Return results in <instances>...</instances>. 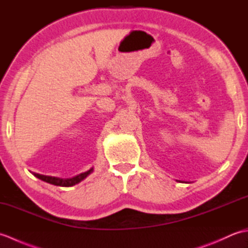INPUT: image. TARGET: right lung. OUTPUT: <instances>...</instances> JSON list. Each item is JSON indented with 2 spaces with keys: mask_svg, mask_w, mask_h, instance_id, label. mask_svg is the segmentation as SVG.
Returning a JSON list of instances; mask_svg holds the SVG:
<instances>
[{
  "mask_svg": "<svg viewBox=\"0 0 248 248\" xmlns=\"http://www.w3.org/2000/svg\"><path fill=\"white\" fill-rule=\"evenodd\" d=\"M93 172V168L91 170L85 171V172H82L80 175H78L76 177H72V178H67V179H62V178H57V177H51V176H45V175H40V173H36L33 172V175L35 177H37L40 180H43L45 182H48L50 184H53V186H75V184L81 182L82 180H84L89 173Z\"/></svg>",
  "mask_w": 248,
  "mask_h": 248,
  "instance_id": "add662e5",
  "label": "right lung"
}]
</instances>
